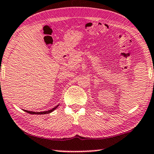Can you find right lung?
<instances>
[{"label":"right lung","instance_id":"right-lung-1","mask_svg":"<svg viewBox=\"0 0 154 154\" xmlns=\"http://www.w3.org/2000/svg\"><path fill=\"white\" fill-rule=\"evenodd\" d=\"M59 106L58 105H57L56 107H54V108L51 109V110H49L48 111H44V112H33V111H29V110H24L25 112H28V113H30V114H34V115H44V114H48V113H51V112H53L54 110H55V109L57 108V107Z\"/></svg>","mask_w":154,"mask_h":154}]
</instances>
